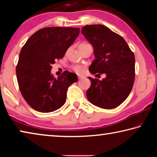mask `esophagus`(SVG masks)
I'll use <instances>...</instances> for the list:
<instances>
[{"instance_id": "34e87169", "label": "esophagus", "mask_w": 157, "mask_h": 157, "mask_svg": "<svg viewBox=\"0 0 157 157\" xmlns=\"http://www.w3.org/2000/svg\"><path fill=\"white\" fill-rule=\"evenodd\" d=\"M78 78L79 79H81L82 78H84V77L83 75H78Z\"/></svg>"}]
</instances>
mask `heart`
Returning <instances> with one entry per match:
<instances>
[{
  "instance_id": "1",
  "label": "heart",
  "mask_w": 157,
  "mask_h": 157,
  "mask_svg": "<svg viewBox=\"0 0 157 157\" xmlns=\"http://www.w3.org/2000/svg\"><path fill=\"white\" fill-rule=\"evenodd\" d=\"M87 44H87V43H82L80 45H79V46H85V45H87ZM73 69L75 71H76V72H78V73H79V72H82V71H83V68L81 66H73Z\"/></svg>"
}]
</instances>
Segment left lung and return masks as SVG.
<instances>
[{"label": "left lung", "mask_w": 157, "mask_h": 157, "mask_svg": "<svg viewBox=\"0 0 157 157\" xmlns=\"http://www.w3.org/2000/svg\"><path fill=\"white\" fill-rule=\"evenodd\" d=\"M82 34L94 47L91 74H105L102 80L89 77L86 97L93 105L111 109L122 104L131 92L135 78V57L121 35L103 25H85Z\"/></svg>", "instance_id": "8db88e82"}]
</instances>
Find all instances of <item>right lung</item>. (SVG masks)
<instances>
[{
	"label": "right lung",
	"mask_w": 157,
	"mask_h": 157,
	"mask_svg": "<svg viewBox=\"0 0 157 157\" xmlns=\"http://www.w3.org/2000/svg\"><path fill=\"white\" fill-rule=\"evenodd\" d=\"M79 34V29L75 28H45L33 34L23 46L16 73L21 94L34 110L49 113L64 105L68 88L78 77L65 71L55 78L52 64L63 57Z\"/></svg>",
	"instance_id": "right-lung-1"
}]
</instances>
